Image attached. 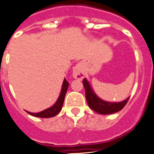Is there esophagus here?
<instances>
[{
  "label": "esophagus",
  "instance_id": "esophagus-1",
  "mask_svg": "<svg viewBox=\"0 0 154 154\" xmlns=\"http://www.w3.org/2000/svg\"><path fill=\"white\" fill-rule=\"evenodd\" d=\"M72 75L75 79L81 80L84 78L85 73H84V69L81 63H78L73 69Z\"/></svg>",
  "mask_w": 154,
  "mask_h": 154
}]
</instances>
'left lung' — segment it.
Segmentation results:
<instances>
[{"label": "left lung", "instance_id": "left-lung-1", "mask_svg": "<svg viewBox=\"0 0 154 154\" xmlns=\"http://www.w3.org/2000/svg\"><path fill=\"white\" fill-rule=\"evenodd\" d=\"M82 82L85 87V98H86V101L89 108L99 114L108 115V114H112L119 112L121 109H123L130 99V97L127 98L124 101L120 102V103H109V102L104 101L94 93L89 82L85 79L82 80Z\"/></svg>", "mask_w": 154, "mask_h": 154}]
</instances>
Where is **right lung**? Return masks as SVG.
Here are the masks:
<instances>
[{"instance_id": "add662e5", "label": "right lung", "mask_w": 154, "mask_h": 154, "mask_svg": "<svg viewBox=\"0 0 154 154\" xmlns=\"http://www.w3.org/2000/svg\"><path fill=\"white\" fill-rule=\"evenodd\" d=\"M69 85V83L67 82V80L65 79L63 81V84H62V91H61L60 96L58 97L56 103L53 105L51 107H50V108L47 109L45 110H43V111H42V112H37V113H33V112H28V111H26V112H28V114H30V115L33 116H36V117L40 118H50L56 116L57 114L62 110V105H63L64 99H65V94H66V92H67Z\"/></svg>"}]
</instances>
